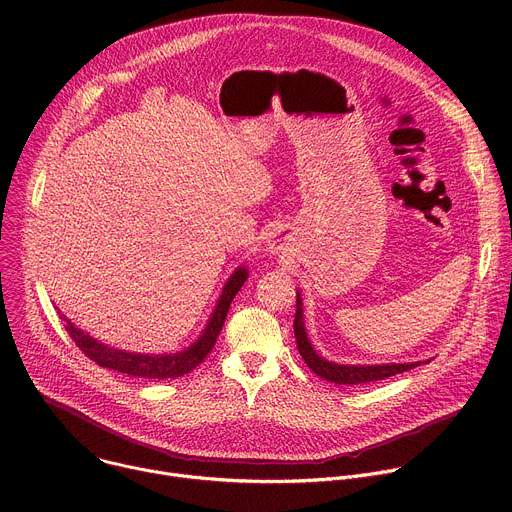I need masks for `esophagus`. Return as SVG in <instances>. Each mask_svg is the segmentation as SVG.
I'll return each mask as SVG.
<instances>
[{
    "label": "esophagus",
    "mask_w": 512,
    "mask_h": 512,
    "mask_svg": "<svg viewBox=\"0 0 512 512\" xmlns=\"http://www.w3.org/2000/svg\"><path fill=\"white\" fill-rule=\"evenodd\" d=\"M267 245H269V249H271L273 253H281V251L285 249V237H283L279 231H275V233L269 235Z\"/></svg>",
    "instance_id": "1"
}]
</instances>
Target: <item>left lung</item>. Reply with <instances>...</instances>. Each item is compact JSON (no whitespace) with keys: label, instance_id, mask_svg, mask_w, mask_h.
Listing matches in <instances>:
<instances>
[{"label":"left lung","instance_id":"left-lung-1","mask_svg":"<svg viewBox=\"0 0 512 512\" xmlns=\"http://www.w3.org/2000/svg\"><path fill=\"white\" fill-rule=\"evenodd\" d=\"M296 320H294V332H296V342L298 350L304 358L308 367L324 381L336 383V385H362V383H373V381H383L393 375L405 373L409 369H415L419 362H403V364H373V367H362V364H336L326 358H322L310 344L304 328V318H302V300L298 296L296 302Z\"/></svg>","mask_w":512,"mask_h":512}]
</instances>
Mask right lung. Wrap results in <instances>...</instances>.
Here are the masks:
<instances>
[{"label":"right lung","instance_id":"right-lung-1","mask_svg":"<svg viewBox=\"0 0 512 512\" xmlns=\"http://www.w3.org/2000/svg\"><path fill=\"white\" fill-rule=\"evenodd\" d=\"M247 275L249 273L245 267H239L231 275V279L223 287V296H221V300H218L202 336L192 346H188L186 350L176 352V354H137V352L117 350V348H111V346L95 340L93 336L85 334L70 320H66V316H60V318H64V322H66L64 328H66L68 336L75 340V344L93 362H97L99 367L113 369L117 373L137 377V379H158V381L176 379V377H184L186 373L194 371L198 364L208 356L218 334H221V330L225 326L231 302L237 296V291L243 287V283L247 281Z\"/></svg>","mask_w":512,"mask_h":512}]
</instances>
